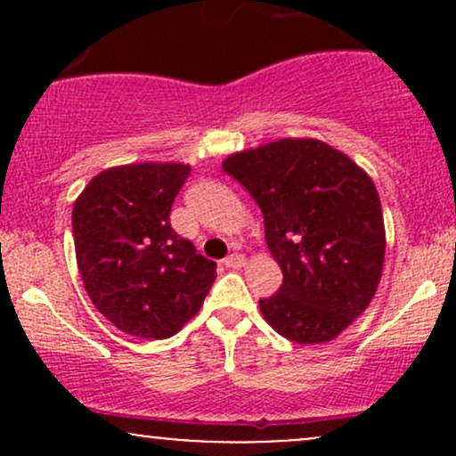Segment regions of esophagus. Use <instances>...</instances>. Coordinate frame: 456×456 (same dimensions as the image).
<instances>
[{
    "label": "esophagus",
    "instance_id": "34e87169",
    "mask_svg": "<svg viewBox=\"0 0 456 456\" xmlns=\"http://www.w3.org/2000/svg\"><path fill=\"white\" fill-rule=\"evenodd\" d=\"M223 265H224V268H242V265H244V255L232 253V255H229V257L223 259Z\"/></svg>",
    "mask_w": 456,
    "mask_h": 456
}]
</instances>
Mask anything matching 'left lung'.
Returning <instances> with one entry per match:
<instances>
[{"mask_svg": "<svg viewBox=\"0 0 456 456\" xmlns=\"http://www.w3.org/2000/svg\"><path fill=\"white\" fill-rule=\"evenodd\" d=\"M264 214L265 242L282 270L265 322L294 343L337 338L378 291L386 233L373 180L315 139H281L223 162Z\"/></svg>", "mask_w": 456, "mask_h": 456, "instance_id": "left-lung-1", "label": "left lung"}]
</instances>
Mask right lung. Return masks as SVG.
Masks as SVG:
<instances>
[{"instance_id": "add662e5", "label": "right lung", "mask_w": 456, "mask_h": 456, "mask_svg": "<svg viewBox=\"0 0 456 456\" xmlns=\"http://www.w3.org/2000/svg\"><path fill=\"white\" fill-rule=\"evenodd\" d=\"M191 167L139 162L102 171L72 208L77 264L94 306L139 338H169L197 315L216 264L180 238L171 206Z\"/></svg>"}]
</instances>
